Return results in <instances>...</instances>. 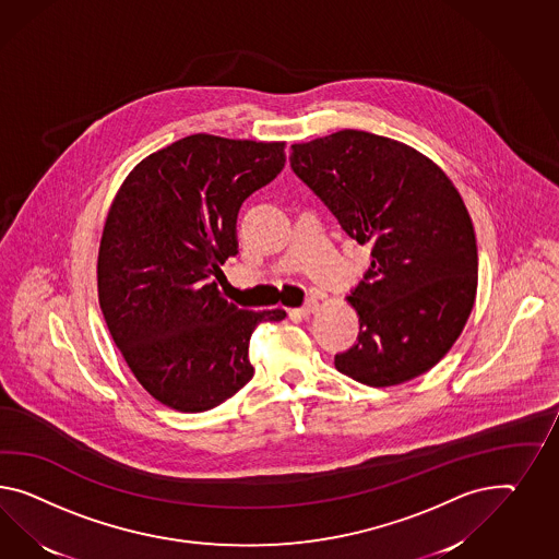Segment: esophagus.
I'll use <instances>...</instances> for the list:
<instances>
[{
	"label": "esophagus",
	"mask_w": 559,
	"mask_h": 559,
	"mask_svg": "<svg viewBox=\"0 0 559 559\" xmlns=\"http://www.w3.org/2000/svg\"><path fill=\"white\" fill-rule=\"evenodd\" d=\"M318 309V299H309L302 307H299V309H290L288 313H290V316H299V318H309V316H313Z\"/></svg>",
	"instance_id": "obj_1"
}]
</instances>
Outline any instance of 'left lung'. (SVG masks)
Here are the masks:
<instances>
[{
    "label": "left lung",
    "instance_id": "8db88e82",
    "mask_svg": "<svg viewBox=\"0 0 559 559\" xmlns=\"http://www.w3.org/2000/svg\"><path fill=\"white\" fill-rule=\"evenodd\" d=\"M290 168L358 243L372 246L347 297L358 342L335 368L368 386H394L433 368L460 337L478 287L468 210L421 152L362 130L290 146Z\"/></svg>",
    "mask_w": 559,
    "mask_h": 559
}]
</instances>
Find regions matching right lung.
Here are the masks:
<instances>
[{
    "label": "right lung",
    "mask_w": 559,
    "mask_h": 559,
    "mask_svg": "<svg viewBox=\"0 0 559 559\" xmlns=\"http://www.w3.org/2000/svg\"><path fill=\"white\" fill-rule=\"evenodd\" d=\"M285 160V142L193 134L121 182L99 243V307L138 382L166 407L201 413L234 396L254 377L252 332L287 318L238 309L215 281L238 254L241 203Z\"/></svg>",
    "instance_id": "right-lung-1"
}]
</instances>
